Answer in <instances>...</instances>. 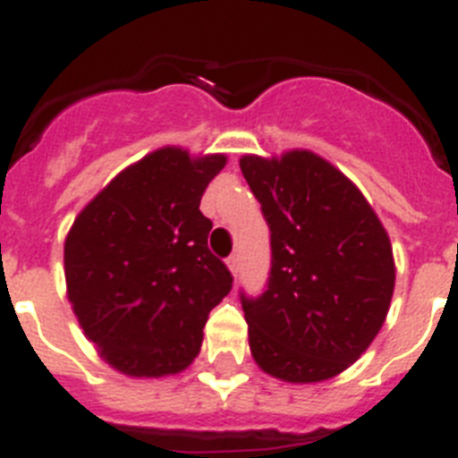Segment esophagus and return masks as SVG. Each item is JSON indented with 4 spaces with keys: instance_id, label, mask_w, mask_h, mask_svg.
Returning <instances> with one entry per match:
<instances>
[{
    "instance_id": "esophagus-1",
    "label": "esophagus",
    "mask_w": 458,
    "mask_h": 458,
    "mask_svg": "<svg viewBox=\"0 0 458 458\" xmlns=\"http://www.w3.org/2000/svg\"><path fill=\"white\" fill-rule=\"evenodd\" d=\"M225 262H228V269L233 272V276H237V272H240V256H237V253H233V256H230Z\"/></svg>"
}]
</instances>
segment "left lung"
Masks as SVG:
<instances>
[{"instance_id": "1", "label": "left lung", "mask_w": 458, "mask_h": 458, "mask_svg": "<svg viewBox=\"0 0 458 458\" xmlns=\"http://www.w3.org/2000/svg\"><path fill=\"white\" fill-rule=\"evenodd\" d=\"M269 225L265 293H240L258 367L285 383H320L371 345L394 293L380 218L352 182L318 154L242 157Z\"/></svg>"}]
</instances>
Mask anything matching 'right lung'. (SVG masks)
<instances>
[{
  "instance_id": "right-lung-1",
  "label": "right lung",
  "mask_w": 458,
  "mask_h": 458,
  "mask_svg": "<svg viewBox=\"0 0 458 458\" xmlns=\"http://www.w3.org/2000/svg\"><path fill=\"white\" fill-rule=\"evenodd\" d=\"M224 154L163 147L114 177L73 221L64 274L73 313L110 367L126 376L180 373L200 352L207 316L233 274L207 249L200 198Z\"/></svg>"
}]
</instances>
